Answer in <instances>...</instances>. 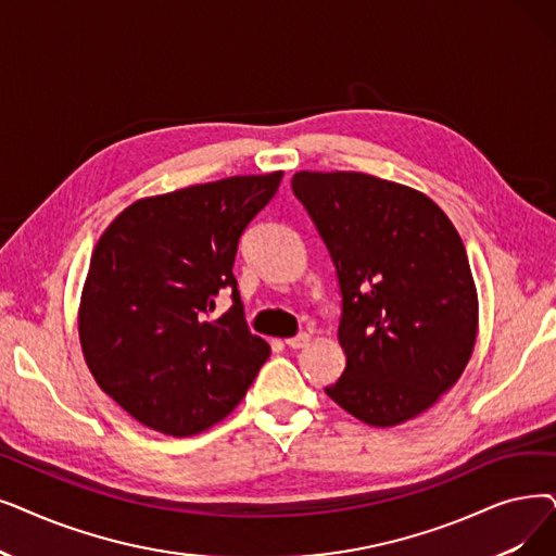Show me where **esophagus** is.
Returning <instances> with one entry per match:
<instances>
[{"label": "esophagus", "instance_id": "34e87169", "mask_svg": "<svg viewBox=\"0 0 556 556\" xmlns=\"http://www.w3.org/2000/svg\"><path fill=\"white\" fill-rule=\"evenodd\" d=\"M286 345H288V348H293V350H300V348L308 345V333H306V331H302V333H298V336L286 338Z\"/></svg>", "mask_w": 556, "mask_h": 556}]
</instances>
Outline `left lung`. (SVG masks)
Returning a JSON list of instances; mask_svg holds the SVG:
<instances>
[{
	"mask_svg": "<svg viewBox=\"0 0 556 556\" xmlns=\"http://www.w3.org/2000/svg\"><path fill=\"white\" fill-rule=\"evenodd\" d=\"M341 291L345 370L325 393L375 427L412 420L462 377L477 291L462 236L422 192L364 173H298Z\"/></svg>",
	"mask_w": 556,
	"mask_h": 556,
	"instance_id": "left-lung-1",
	"label": "left lung"
}]
</instances>
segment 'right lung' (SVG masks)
<instances>
[{"instance_id":"add662e5","label":"right lung","mask_w":556,"mask_h":556,"mask_svg":"<svg viewBox=\"0 0 556 556\" xmlns=\"http://www.w3.org/2000/svg\"><path fill=\"white\" fill-rule=\"evenodd\" d=\"M283 173L229 177L125 208L90 256L79 336L86 364L144 427L190 437L243 400L270 345L254 336L233 261ZM232 306L212 316L214 298Z\"/></svg>"}]
</instances>
